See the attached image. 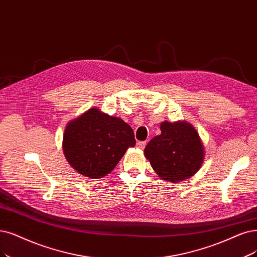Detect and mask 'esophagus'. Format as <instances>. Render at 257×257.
<instances>
[{
	"instance_id": "1",
	"label": "esophagus",
	"mask_w": 257,
	"mask_h": 257,
	"mask_svg": "<svg viewBox=\"0 0 257 257\" xmlns=\"http://www.w3.org/2000/svg\"><path fill=\"white\" fill-rule=\"evenodd\" d=\"M145 146H146L145 142H138V143H137V147L140 148V149H144Z\"/></svg>"
}]
</instances>
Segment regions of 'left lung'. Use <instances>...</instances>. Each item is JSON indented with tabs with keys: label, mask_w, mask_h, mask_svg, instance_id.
<instances>
[{
	"label": "left lung",
	"mask_w": 257,
	"mask_h": 257,
	"mask_svg": "<svg viewBox=\"0 0 257 257\" xmlns=\"http://www.w3.org/2000/svg\"><path fill=\"white\" fill-rule=\"evenodd\" d=\"M161 135L147 144L144 154L157 175L169 182H179L194 176L204 160V148L191 123L163 121Z\"/></svg>",
	"instance_id": "left-lung-1"
}]
</instances>
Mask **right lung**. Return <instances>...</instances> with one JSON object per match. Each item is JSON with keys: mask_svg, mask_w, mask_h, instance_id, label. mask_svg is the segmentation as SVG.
I'll return each mask as SVG.
<instances>
[{"mask_svg": "<svg viewBox=\"0 0 257 257\" xmlns=\"http://www.w3.org/2000/svg\"><path fill=\"white\" fill-rule=\"evenodd\" d=\"M134 146L135 134L128 123L96 108L69 121L62 141L66 161L79 174L91 179L112 172L126 150Z\"/></svg>", "mask_w": 257, "mask_h": 257, "instance_id": "right-lung-1", "label": "right lung"}]
</instances>
